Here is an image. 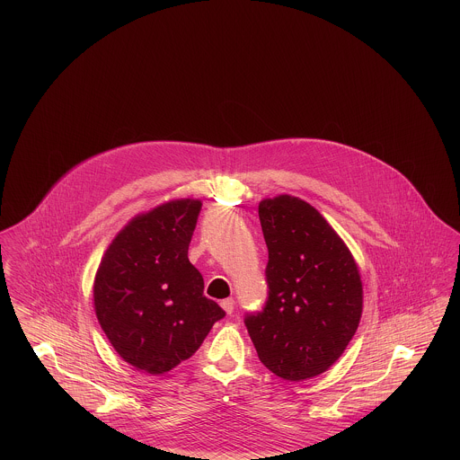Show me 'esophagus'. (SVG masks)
Here are the masks:
<instances>
[{"mask_svg":"<svg viewBox=\"0 0 460 460\" xmlns=\"http://www.w3.org/2000/svg\"><path fill=\"white\" fill-rule=\"evenodd\" d=\"M220 306L226 310V314H233V310H234V300L233 298H226V300H222L220 302Z\"/></svg>","mask_w":460,"mask_h":460,"instance_id":"esophagus-1","label":"esophagus"}]
</instances>
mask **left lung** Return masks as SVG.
Returning a JSON list of instances; mask_svg holds the SVG:
<instances>
[{"label": "left lung", "mask_w": 460, "mask_h": 460, "mask_svg": "<svg viewBox=\"0 0 460 460\" xmlns=\"http://www.w3.org/2000/svg\"><path fill=\"white\" fill-rule=\"evenodd\" d=\"M267 298L244 326L269 371L288 381L319 376L341 357L362 315L357 263L326 219L304 199L259 205Z\"/></svg>", "instance_id": "left-lung-1"}]
</instances>
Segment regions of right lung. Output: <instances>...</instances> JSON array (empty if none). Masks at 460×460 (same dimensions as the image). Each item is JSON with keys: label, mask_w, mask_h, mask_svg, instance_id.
I'll list each match as a JSON object with an SVG mask.
<instances>
[{"label": "right lung", "mask_w": 460, "mask_h": 460, "mask_svg": "<svg viewBox=\"0 0 460 460\" xmlns=\"http://www.w3.org/2000/svg\"><path fill=\"white\" fill-rule=\"evenodd\" d=\"M201 201L175 199L131 220L94 279L96 317L136 369L164 374L188 360L226 312L203 295L188 261Z\"/></svg>", "instance_id": "add662e5"}]
</instances>
